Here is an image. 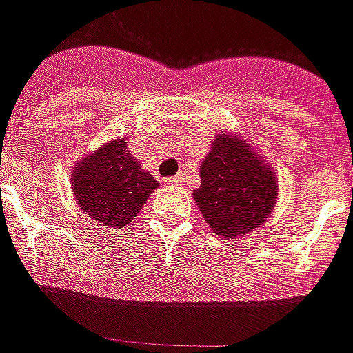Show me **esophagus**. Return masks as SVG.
Wrapping results in <instances>:
<instances>
[{
  "label": "esophagus",
  "mask_w": 353,
  "mask_h": 353,
  "mask_svg": "<svg viewBox=\"0 0 353 353\" xmlns=\"http://www.w3.org/2000/svg\"><path fill=\"white\" fill-rule=\"evenodd\" d=\"M184 182V174L179 173V174H174V176H169L167 179V184H174V186H179V184H182Z\"/></svg>",
  "instance_id": "obj_1"
}]
</instances>
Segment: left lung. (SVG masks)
Returning a JSON list of instances; mask_svg holds the SVG:
<instances>
[{
  "instance_id": "left-lung-1",
  "label": "left lung",
  "mask_w": 353,
  "mask_h": 353,
  "mask_svg": "<svg viewBox=\"0 0 353 353\" xmlns=\"http://www.w3.org/2000/svg\"><path fill=\"white\" fill-rule=\"evenodd\" d=\"M199 176L194 199L205 222L223 239L254 233L276 205V174L239 135L214 139Z\"/></svg>"
}]
</instances>
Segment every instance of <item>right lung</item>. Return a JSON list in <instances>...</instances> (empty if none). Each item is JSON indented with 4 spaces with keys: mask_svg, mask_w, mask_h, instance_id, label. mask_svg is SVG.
Segmentation results:
<instances>
[{
    "mask_svg": "<svg viewBox=\"0 0 353 353\" xmlns=\"http://www.w3.org/2000/svg\"><path fill=\"white\" fill-rule=\"evenodd\" d=\"M73 192L79 207L99 225L123 228L158 188L150 173L128 150L123 139L109 141L73 169Z\"/></svg>",
    "mask_w": 353,
    "mask_h": 353,
    "instance_id": "add662e5",
    "label": "right lung"
}]
</instances>
